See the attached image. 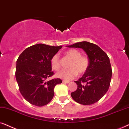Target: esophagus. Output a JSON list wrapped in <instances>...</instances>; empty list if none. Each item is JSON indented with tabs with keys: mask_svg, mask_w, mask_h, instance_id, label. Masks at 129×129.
<instances>
[{
	"mask_svg": "<svg viewBox=\"0 0 129 129\" xmlns=\"http://www.w3.org/2000/svg\"><path fill=\"white\" fill-rule=\"evenodd\" d=\"M62 83H64V84H66V83H70V81H66V80H63V81H62Z\"/></svg>",
	"mask_w": 129,
	"mask_h": 129,
	"instance_id": "obj_1",
	"label": "esophagus"
}]
</instances>
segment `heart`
<instances>
[{"instance_id": "b5f03b06", "label": "heart", "mask_w": 129, "mask_h": 129, "mask_svg": "<svg viewBox=\"0 0 129 129\" xmlns=\"http://www.w3.org/2000/svg\"><path fill=\"white\" fill-rule=\"evenodd\" d=\"M66 55L71 59L68 66L70 69L61 70L56 73V76L65 80H70L76 77L77 74L83 75L87 71L89 67V59L87 56H82L79 50L72 49L67 50ZM50 66L55 71H58L61 68L59 56L58 54L53 55L50 61Z\"/></svg>"}]
</instances>
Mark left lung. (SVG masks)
<instances>
[{
    "instance_id": "8db88e82",
    "label": "left lung",
    "mask_w": 129,
    "mask_h": 129,
    "mask_svg": "<svg viewBox=\"0 0 129 129\" xmlns=\"http://www.w3.org/2000/svg\"><path fill=\"white\" fill-rule=\"evenodd\" d=\"M83 49L89 59V67L82 77L74 81L77 89L71 93L72 98L82 105H92L108 91L112 77V69L108 55L98 46L81 42L67 46Z\"/></svg>"
}]
</instances>
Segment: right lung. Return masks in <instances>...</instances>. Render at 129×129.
I'll return each instance as SVG.
<instances>
[{"label":"right lung","mask_w":129,"mask_h":129,"mask_svg":"<svg viewBox=\"0 0 129 129\" xmlns=\"http://www.w3.org/2000/svg\"><path fill=\"white\" fill-rule=\"evenodd\" d=\"M62 47L37 44L25 49L18 58L15 77L19 92L32 105L43 107L49 103L55 86L62 83L58 78L46 81L54 74L50 59Z\"/></svg>","instance_id":"right-lung-1"}]
</instances>
